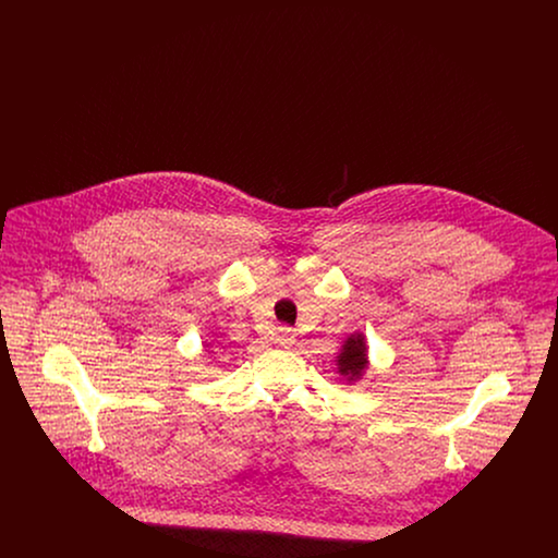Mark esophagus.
<instances>
[{
	"label": "esophagus",
	"instance_id": "1",
	"mask_svg": "<svg viewBox=\"0 0 558 558\" xmlns=\"http://www.w3.org/2000/svg\"><path fill=\"white\" fill-rule=\"evenodd\" d=\"M274 343L280 347H291L294 343V332L289 326H280L274 335Z\"/></svg>",
	"mask_w": 558,
	"mask_h": 558
}]
</instances>
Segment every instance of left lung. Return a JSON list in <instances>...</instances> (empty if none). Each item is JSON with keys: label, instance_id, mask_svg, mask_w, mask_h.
Here are the masks:
<instances>
[{"label": "left lung", "instance_id": "obj_1", "mask_svg": "<svg viewBox=\"0 0 558 558\" xmlns=\"http://www.w3.org/2000/svg\"><path fill=\"white\" fill-rule=\"evenodd\" d=\"M337 364H339V372L349 376V380L362 376V371L366 368V343L362 335H351L347 339Z\"/></svg>", "mask_w": 558, "mask_h": 558}]
</instances>
